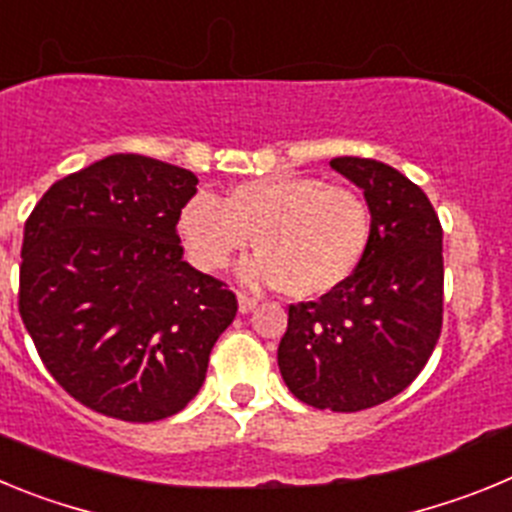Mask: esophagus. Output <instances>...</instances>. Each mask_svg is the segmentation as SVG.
Returning a JSON list of instances; mask_svg holds the SVG:
<instances>
[{"mask_svg": "<svg viewBox=\"0 0 512 512\" xmlns=\"http://www.w3.org/2000/svg\"><path fill=\"white\" fill-rule=\"evenodd\" d=\"M256 305H259V300H256V297L246 295V292H238V310L251 312Z\"/></svg>", "mask_w": 512, "mask_h": 512, "instance_id": "1", "label": "esophagus"}]
</instances>
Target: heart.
Returning <instances> with one entry per match:
<instances>
[{"mask_svg": "<svg viewBox=\"0 0 512 512\" xmlns=\"http://www.w3.org/2000/svg\"><path fill=\"white\" fill-rule=\"evenodd\" d=\"M194 264L220 271L256 238L251 282H274L289 297H318L356 271L372 238L369 202L346 184L315 176H271L230 189L225 202L197 194L179 217Z\"/></svg>", "mask_w": 512, "mask_h": 512, "instance_id": "1", "label": "heart"}]
</instances>
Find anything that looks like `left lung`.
Wrapping results in <instances>:
<instances>
[{"mask_svg": "<svg viewBox=\"0 0 512 512\" xmlns=\"http://www.w3.org/2000/svg\"><path fill=\"white\" fill-rule=\"evenodd\" d=\"M330 166L364 189L372 238L346 282L289 305L277 359L297 400L356 413L400 395L431 359L443 325V230L423 189L392 166L356 156Z\"/></svg>", "mask_w": 512, "mask_h": 512, "instance_id": "left-lung-1", "label": "left lung"}]
</instances>
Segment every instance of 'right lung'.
I'll list each match as a JSON object with an SVG mask.
<instances>
[{"label":"right lung","instance_id":"right-lung-1","mask_svg":"<svg viewBox=\"0 0 512 512\" xmlns=\"http://www.w3.org/2000/svg\"><path fill=\"white\" fill-rule=\"evenodd\" d=\"M197 176L115 153L63 176L22 235L17 307L51 377L94 413L153 423L200 392L238 300L182 261Z\"/></svg>","mask_w":512,"mask_h":512}]
</instances>
